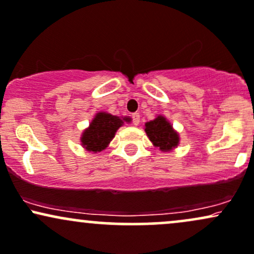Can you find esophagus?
<instances>
[{
	"label": "esophagus",
	"instance_id": "1",
	"mask_svg": "<svg viewBox=\"0 0 254 254\" xmlns=\"http://www.w3.org/2000/svg\"><path fill=\"white\" fill-rule=\"evenodd\" d=\"M132 122L133 125H138L139 124V114H132Z\"/></svg>",
	"mask_w": 254,
	"mask_h": 254
}]
</instances>
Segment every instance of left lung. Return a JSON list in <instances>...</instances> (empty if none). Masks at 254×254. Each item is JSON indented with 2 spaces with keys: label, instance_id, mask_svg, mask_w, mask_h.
I'll use <instances>...</instances> for the list:
<instances>
[{
  "label": "left lung",
  "instance_id": "8db88e82",
  "mask_svg": "<svg viewBox=\"0 0 254 254\" xmlns=\"http://www.w3.org/2000/svg\"><path fill=\"white\" fill-rule=\"evenodd\" d=\"M144 131L152 145L160 149L162 152L172 151L180 144L179 132L174 129L172 123L162 115H158L152 121L146 122Z\"/></svg>",
  "mask_w": 254,
  "mask_h": 254
}]
</instances>
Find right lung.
<instances>
[{
  "label": "right lung",
  "instance_id": "obj_1",
  "mask_svg": "<svg viewBox=\"0 0 254 254\" xmlns=\"http://www.w3.org/2000/svg\"><path fill=\"white\" fill-rule=\"evenodd\" d=\"M130 117H118L109 112L100 111L92 118L88 127L82 131L80 137L81 146L85 150L97 154L105 150L114 139L116 132L124 123H130Z\"/></svg>",
  "mask_w": 254,
  "mask_h": 254
}]
</instances>
